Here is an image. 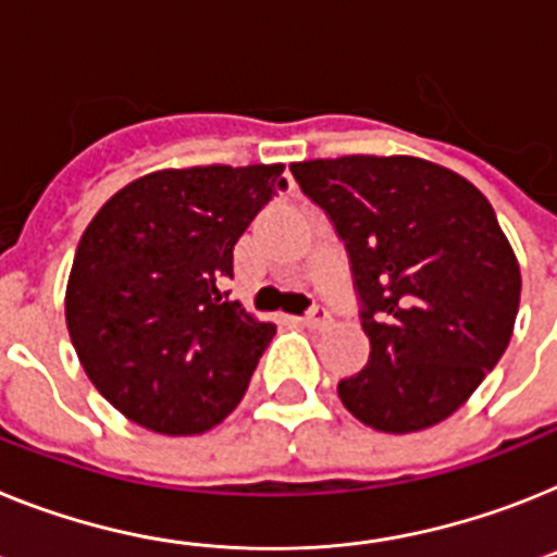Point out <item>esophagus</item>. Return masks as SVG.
Segmentation results:
<instances>
[{
	"instance_id": "1",
	"label": "esophagus",
	"mask_w": 557,
	"mask_h": 557,
	"mask_svg": "<svg viewBox=\"0 0 557 557\" xmlns=\"http://www.w3.org/2000/svg\"><path fill=\"white\" fill-rule=\"evenodd\" d=\"M304 324L312 326V330H324L326 324H330V310H326L324 304H312L310 312L301 318Z\"/></svg>"
}]
</instances>
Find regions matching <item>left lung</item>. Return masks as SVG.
<instances>
[{"mask_svg":"<svg viewBox=\"0 0 557 557\" xmlns=\"http://www.w3.org/2000/svg\"><path fill=\"white\" fill-rule=\"evenodd\" d=\"M346 245L369 363L337 383L363 425L411 434L476 392L510 344L521 273L476 185L420 157L289 165Z\"/></svg>","mask_w":557,"mask_h":557,"instance_id":"8db88e82","label":"left lung"}]
</instances>
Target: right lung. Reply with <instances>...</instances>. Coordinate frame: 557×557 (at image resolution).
I'll use <instances>...</instances> for the list:
<instances>
[{
	"label": "right lung",
	"mask_w": 557,
	"mask_h": 557,
	"mask_svg": "<svg viewBox=\"0 0 557 557\" xmlns=\"http://www.w3.org/2000/svg\"><path fill=\"white\" fill-rule=\"evenodd\" d=\"M284 165H194L135 180L95 213L66 282V330L95 388L169 436L220 425L275 335L227 301L233 245Z\"/></svg>",
	"instance_id": "right-lung-1"
}]
</instances>
